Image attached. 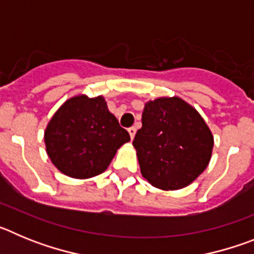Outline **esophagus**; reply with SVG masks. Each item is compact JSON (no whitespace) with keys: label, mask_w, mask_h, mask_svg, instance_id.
Returning a JSON list of instances; mask_svg holds the SVG:
<instances>
[{"label":"esophagus","mask_w":254,"mask_h":254,"mask_svg":"<svg viewBox=\"0 0 254 254\" xmlns=\"http://www.w3.org/2000/svg\"><path fill=\"white\" fill-rule=\"evenodd\" d=\"M128 133H129V136H131V140H133L134 134H136V128H134V127H131V128H128Z\"/></svg>","instance_id":"esophagus-1"}]
</instances>
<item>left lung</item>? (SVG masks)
Returning a JSON list of instances; mask_svg holds the SVG:
<instances>
[{"label":"left lung","instance_id":"8db88e82","mask_svg":"<svg viewBox=\"0 0 254 254\" xmlns=\"http://www.w3.org/2000/svg\"><path fill=\"white\" fill-rule=\"evenodd\" d=\"M141 174L163 190L190 186L207 168L214 136L201 114L179 96L145 103L142 127L132 142Z\"/></svg>","mask_w":254,"mask_h":254}]
</instances>
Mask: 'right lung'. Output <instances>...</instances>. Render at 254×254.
I'll use <instances>...</instances> for the list:
<instances>
[{
    "label": "right lung",
    "mask_w": 254,
    "mask_h": 254,
    "mask_svg": "<svg viewBox=\"0 0 254 254\" xmlns=\"http://www.w3.org/2000/svg\"><path fill=\"white\" fill-rule=\"evenodd\" d=\"M129 141L104 96L78 94L57 109L44 131L47 155L64 176L89 179L107 170L117 150Z\"/></svg>",
    "instance_id": "add662e5"
}]
</instances>
